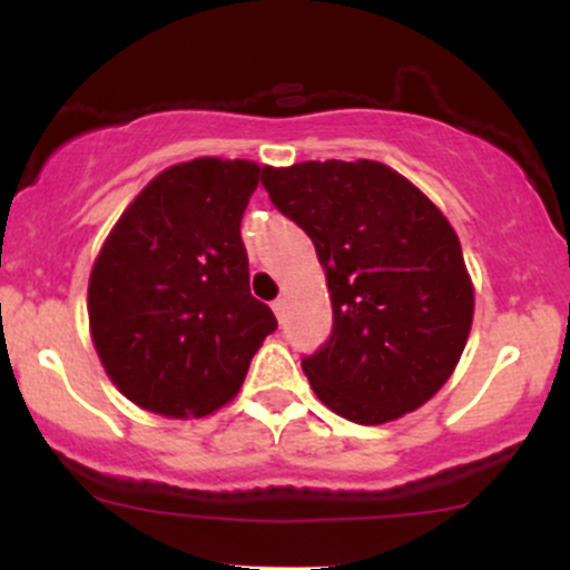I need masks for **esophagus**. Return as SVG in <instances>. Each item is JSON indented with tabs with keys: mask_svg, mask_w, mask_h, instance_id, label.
I'll return each mask as SVG.
<instances>
[{
	"mask_svg": "<svg viewBox=\"0 0 570 570\" xmlns=\"http://www.w3.org/2000/svg\"><path fill=\"white\" fill-rule=\"evenodd\" d=\"M284 307H286V299H284V297L273 299V311H276V316H278V318L284 316Z\"/></svg>",
	"mask_w": 570,
	"mask_h": 570,
	"instance_id": "esophagus-1",
	"label": "esophagus"
}]
</instances>
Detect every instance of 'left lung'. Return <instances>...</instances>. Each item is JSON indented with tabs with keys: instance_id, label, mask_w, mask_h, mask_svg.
<instances>
[{
	"instance_id": "8db88e82",
	"label": "left lung",
	"mask_w": 570,
	"mask_h": 570,
	"mask_svg": "<svg viewBox=\"0 0 570 570\" xmlns=\"http://www.w3.org/2000/svg\"><path fill=\"white\" fill-rule=\"evenodd\" d=\"M273 206L324 265L332 335L303 370L337 415L377 426L426 404L466 348L474 289L450 222L375 160L263 168Z\"/></svg>"
}]
</instances>
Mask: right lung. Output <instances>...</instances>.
I'll return each mask as SVG.
<instances>
[{
    "label": "right lung",
    "instance_id": "obj_1",
    "mask_svg": "<svg viewBox=\"0 0 570 570\" xmlns=\"http://www.w3.org/2000/svg\"><path fill=\"white\" fill-rule=\"evenodd\" d=\"M263 168L198 158L155 176L122 212L88 284L90 335L139 407L203 417L238 394L276 316L248 289L240 219Z\"/></svg>",
    "mask_w": 570,
    "mask_h": 570
}]
</instances>
